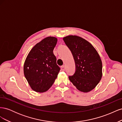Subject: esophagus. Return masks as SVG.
Instances as JSON below:
<instances>
[{"instance_id":"esophagus-1","label":"esophagus","mask_w":122,"mask_h":122,"mask_svg":"<svg viewBox=\"0 0 122 122\" xmlns=\"http://www.w3.org/2000/svg\"><path fill=\"white\" fill-rule=\"evenodd\" d=\"M61 71H65V67L64 66H62V67H61Z\"/></svg>"}]
</instances>
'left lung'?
<instances>
[{
    "mask_svg": "<svg viewBox=\"0 0 122 122\" xmlns=\"http://www.w3.org/2000/svg\"><path fill=\"white\" fill-rule=\"evenodd\" d=\"M74 59L76 70L69 79L77 90L87 93L97 86L102 76V63L97 50L87 41L77 36L63 38Z\"/></svg>",
    "mask_w": 122,
    "mask_h": 122,
    "instance_id": "left-lung-1",
    "label": "left lung"
}]
</instances>
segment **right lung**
Masks as SVG:
<instances>
[{
	"label": "right lung",
	"instance_id": "right-lung-1",
	"mask_svg": "<svg viewBox=\"0 0 122 122\" xmlns=\"http://www.w3.org/2000/svg\"><path fill=\"white\" fill-rule=\"evenodd\" d=\"M57 39L48 36L32 48L26 58L24 74L32 90L43 93L48 90L60 71L53 49Z\"/></svg>",
	"mask_w": 122,
	"mask_h": 122
}]
</instances>
